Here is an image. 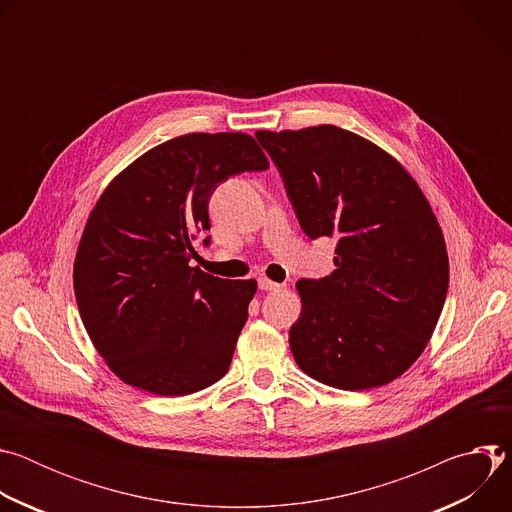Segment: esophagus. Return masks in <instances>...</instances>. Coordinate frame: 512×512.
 I'll use <instances>...</instances> for the list:
<instances>
[{
  "label": "esophagus",
  "mask_w": 512,
  "mask_h": 512,
  "mask_svg": "<svg viewBox=\"0 0 512 512\" xmlns=\"http://www.w3.org/2000/svg\"><path fill=\"white\" fill-rule=\"evenodd\" d=\"M281 287H283V283L271 281V279H267V277H261V279H259V289H261V291H275V289H281Z\"/></svg>",
  "instance_id": "1"
}]
</instances>
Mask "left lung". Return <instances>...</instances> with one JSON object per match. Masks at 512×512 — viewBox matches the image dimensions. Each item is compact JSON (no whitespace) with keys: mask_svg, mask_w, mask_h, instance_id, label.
<instances>
[{"mask_svg":"<svg viewBox=\"0 0 512 512\" xmlns=\"http://www.w3.org/2000/svg\"><path fill=\"white\" fill-rule=\"evenodd\" d=\"M255 137L304 233L338 237L336 269L296 283L298 367L346 391L391 383L423 352L448 294L446 243L423 192L387 152L334 125Z\"/></svg>","mask_w":512,"mask_h":512,"instance_id":"left-lung-1","label":"left lung"}]
</instances>
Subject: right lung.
<instances>
[{"mask_svg": "<svg viewBox=\"0 0 512 512\" xmlns=\"http://www.w3.org/2000/svg\"><path fill=\"white\" fill-rule=\"evenodd\" d=\"M267 168L251 135L188 133L143 154L99 198L72 277L95 348L127 385L178 397L229 371L257 283L190 259L218 184Z\"/></svg>", "mask_w": 512, "mask_h": 512, "instance_id": "1", "label": "right lung"}]
</instances>
